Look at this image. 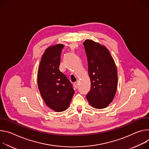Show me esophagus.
I'll list each match as a JSON object with an SVG mask.
<instances>
[{
  "label": "esophagus",
  "mask_w": 149,
  "mask_h": 149,
  "mask_svg": "<svg viewBox=\"0 0 149 149\" xmlns=\"http://www.w3.org/2000/svg\"><path fill=\"white\" fill-rule=\"evenodd\" d=\"M74 86L76 88H77L79 86V81H76L74 83Z\"/></svg>",
  "instance_id": "esophagus-1"
}]
</instances>
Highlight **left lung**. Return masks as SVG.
I'll list each match as a JSON object with an SVG mask.
<instances>
[{
    "instance_id": "left-lung-1",
    "label": "left lung",
    "mask_w": 149,
    "mask_h": 149,
    "mask_svg": "<svg viewBox=\"0 0 149 149\" xmlns=\"http://www.w3.org/2000/svg\"><path fill=\"white\" fill-rule=\"evenodd\" d=\"M84 45L91 82L86 99L92 107L103 109L112 102L116 93L118 84L116 65L105 46L91 40H85Z\"/></svg>"
}]
</instances>
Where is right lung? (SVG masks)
<instances>
[{
    "label": "right lung",
    "mask_w": 149,
    "mask_h": 149,
    "mask_svg": "<svg viewBox=\"0 0 149 149\" xmlns=\"http://www.w3.org/2000/svg\"><path fill=\"white\" fill-rule=\"evenodd\" d=\"M64 46L57 44L45 49L37 74L38 87L43 100L56 112L67 109L74 93L70 81L59 70L60 55Z\"/></svg>",
    "instance_id": "add662e5"
}]
</instances>
